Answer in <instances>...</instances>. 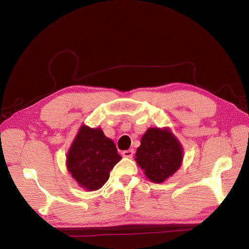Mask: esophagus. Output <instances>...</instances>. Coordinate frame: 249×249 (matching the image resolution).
I'll list each match as a JSON object with an SVG mask.
<instances>
[{
    "label": "esophagus",
    "mask_w": 249,
    "mask_h": 249,
    "mask_svg": "<svg viewBox=\"0 0 249 249\" xmlns=\"http://www.w3.org/2000/svg\"><path fill=\"white\" fill-rule=\"evenodd\" d=\"M134 149H128V151H124L123 153H122V155H123V157H125V158H131L132 156H134Z\"/></svg>",
    "instance_id": "34e87169"
}]
</instances>
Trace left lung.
Returning a JSON list of instances; mask_svg holds the SVG:
<instances>
[{"mask_svg":"<svg viewBox=\"0 0 249 249\" xmlns=\"http://www.w3.org/2000/svg\"><path fill=\"white\" fill-rule=\"evenodd\" d=\"M181 144L169 128H148L141 138L136 161L149 180L161 183L180 167Z\"/></svg>","mask_w":249,"mask_h":249,"instance_id":"1","label":"left lung"}]
</instances>
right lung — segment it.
I'll use <instances>...</instances> for the list:
<instances>
[{
  "label": "right lung",
  "instance_id": "obj_1",
  "mask_svg": "<svg viewBox=\"0 0 249 249\" xmlns=\"http://www.w3.org/2000/svg\"><path fill=\"white\" fill-rule=\"evenodd\" d=\"M122 157L112 140L103 130L83 125L67 155V167L71 176L88 191L101 189L110 171Z\"/></svg>",
  "mask_w": 249,
  "mask_h": 249
}]
</instances>
